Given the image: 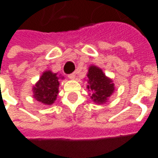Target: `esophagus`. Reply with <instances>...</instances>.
Instances as JSON below:
<instances>
[{
  "mask_svg": "<svg viewBox=\"0 0 158 158\" xmlns=\"http://www.w3.org/2000/svg\"><path fill=\"white\" fill-rule=\"evenodd\" d=\"M68 77H69V79H75V73H70V74L68 75Z\"/></svg>",
  "mask_w": 158,
  "mask_h": 158,
  "instance_id": "34e87169",
  "label": "esophagus"
}]
</instances>
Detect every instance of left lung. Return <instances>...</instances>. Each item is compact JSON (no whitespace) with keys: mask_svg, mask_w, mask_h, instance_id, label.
Wrapping results in <instances>:
<instances>
[{"mask_svg":"<svg viewBox=\"0 0 158 158\" xmlns=\"http://www.w3.org/2000/svg\"><path fill=\"white\" fill-rule=\"evenodd\" d=\"M87 77V88L91 93V99L95 102H105L114 90L113 81L109 78L106 77L102 69L96 66L89 67Z\"/></svg>","mask_w":158,"mask_h":158,"instance_id":"obj_1","label":"left lung"}]
</instances>
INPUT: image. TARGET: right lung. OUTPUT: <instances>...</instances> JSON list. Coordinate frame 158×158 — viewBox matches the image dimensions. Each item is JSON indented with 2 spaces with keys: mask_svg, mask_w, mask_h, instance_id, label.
I'll return each mask as SVG.
<instances>
[{
  "mask_svg": "<svg viewBox=\"0 0 158 158\" xmlns=\"http://www.w3.org/2000/svg\"><path fill=\"white\" fill-rule=\"evenodd\" d=\"M58 87L59 77L56 73L45 71L33 88L34 98L43 104L51 105L57 96Z\"/></svg>",
  "mask_w": 158,
  "mask_h": 158,
  "instance_id": "right-lung-1",
  "label": "right lung"
}]
</instances>
